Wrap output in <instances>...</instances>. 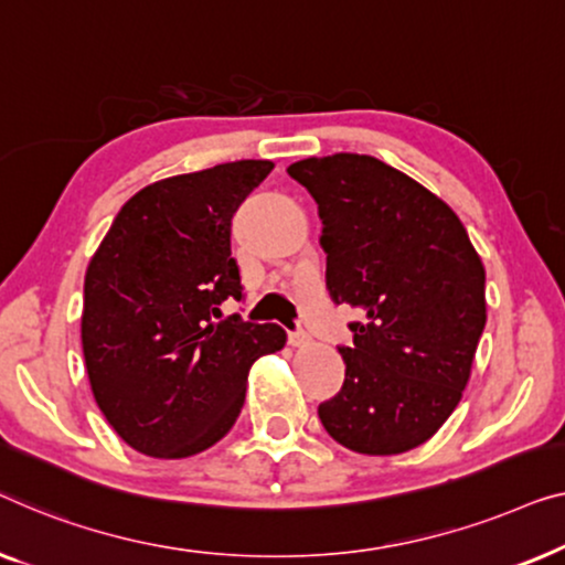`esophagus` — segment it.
<instances>
[{"label": "esophagus", "mask_w": 565, "mask_h": 565, "mask_svg": "<svg viewBox=\"0 0 565 565\" xmlns=\"http://www.w3.org/2000/svg\"><path fill=\"white\" fill-rule=\"evenodd\" d=\"M309 343H312V338H309L307 332H291V335H289L291 348H307Z\"/></svg>", "instance_id": "1"}]
</instances>
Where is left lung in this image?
<instances>
[{"label": "left lung", "instance_id": "8db88e82", "mask_svg": "<svg viewBox=\"0 0 565 565\" xmlns=\"http://www.w3.org/2000/svg\"><path fill=\"white\" fill-rule=\"evenodd\" d=\"M315 196L335 305L363 315L343 388L320 404L332 440L407 452L440 430L471 379L487 324V271L458 214L407 173L359 153L289 166Z\"/></svg>", "mask_w": 565, "mask_h": 565}]
</instances>
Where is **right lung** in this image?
Instances as JSON below:
<instances>
[{
  "instance_id": "add662e5",
  "label": "right lung",
  "mask_w": 565,
  "mask_h": 565,
  "mask_svg": "<svg viewBox=\"0 0 565 565\" xmlns=\"http://www.w3.org/2000/svg\"><path fill=\"white\" fill-rule=\"evenodd\" d=\"M235 161L148 184L117 212L84 279L82 345L97 407L142 456L189 458L225 438L279 324L230 317L241 299L230 220L271 173Z\"/></svg>"
}]
</instances>
